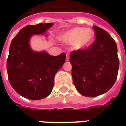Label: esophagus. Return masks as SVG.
I'll return each mask as SVG.
<instances>
[{
	"instance_id": "obj_1",
	"label": "esophagus",
	"mask_w": 126,
	"mask_h": 126,
	"mask_svg": "<svg viewBox=\"0 0 126 126\" xmlns=\"http://www.w3.org/2000/svg\"><path fill=\"white\" fill-rule=\"evenodd\" d=\"M66 60H69V53H66Z\"/></svg>"
}]
</instances>
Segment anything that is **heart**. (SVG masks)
<instances>
[{
    "mask_svg": "<svg viewBox=\"0 0 126 126\" xmlns=\"http://www.w3.org/2000/svg\"><path fill=\"white\" fill-rule=\"evenodd\" d=\"M94 32L90 29L74 27L61 36V41L73 44L76 50H82L89 47L94 41Z\"/></svg>",
    "mask_w": 126,
    "mask_h": 126,
    "instance_id": "1",
    "label": "heart"
}]
</instances>
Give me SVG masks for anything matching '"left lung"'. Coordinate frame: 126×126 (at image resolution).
<instances>
[{
  "label": "left lung",
  "instance_id": "8db88e82",
  "mask_svg": "<svg viewBox=\"0 0 126 126\" xmlns=\"http://www.w3.org/2000/svg\"><path fill=\"white\" fill-rule=\"evenodd\" d=\"M96 39L85 50L71 52V75L77 91L85 97L107 92L116 80L119 68L117 46L104 29L94 26Z\"/></svg>",
  "mask_w": 126,
  "mask_h": 126
}]
</instances>
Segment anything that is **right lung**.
I'll return each instance as SVG.
<instances>
[{"label":"right lung","mask_w":126,"mask_h":126,"mask_svg":"<svg viewBox=\"0 0 126 126\" xmlns=\"http://www.w3.org/2000/svg\"><path fill=\"white\" fill-rule=\"evenodd\" d=\"M53 25L41 23L28 25L12 39L7 60L8 79L13 89L21 96L33 100L50 94L56 73L65 62V53L52 56L46 51H33L30 47L33 35L44 34Z\"/></svg>","instance_id":"add662e5"}]
</instances>
